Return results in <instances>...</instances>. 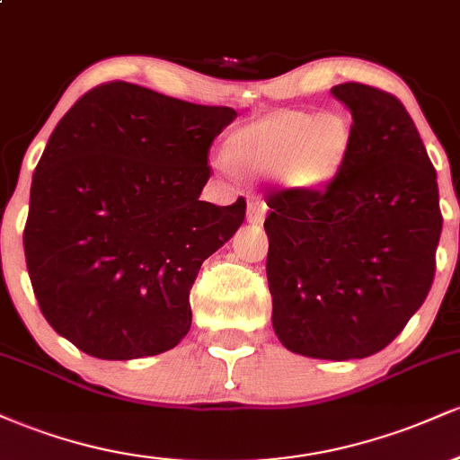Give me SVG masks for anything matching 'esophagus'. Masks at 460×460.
<instances>
[{
    "label": "esophagus",
    "mask_w": 460,
    "mask_h": 460,
    "mask_svg": "<svg viewBox=\"0 0 460 460\" xmlns=\"http://www.w3.org/2000/svg\"><path fill=\"white\" fill-rule=\"evenodd\" d=\"M263 214H266V205H263L261 200H252V203H248V209H246L248 223L251 225L263 223Z\"/></svg>",
    "instance_id": "obj_1"
}]
</instances>
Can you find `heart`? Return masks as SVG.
<instances>
[{
  "label": "heart",
  "mask_w": 460,
  "mask_h": 460,
  "mask_svg": "<svg viewBox=\"0 0 460 460\" xmlns=\"http://www.w3.org/2000/svg\"><path fill=\"white\" fill-rule=\"evenodd\" d=\"M350 149L352 128L341 114L283 110L234 131L223 162L240 175H272L288 192L311 194L340 175Z\"/></svg>",
  "instance_id": "obj_1"
}]
</instances>
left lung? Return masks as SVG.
Returning <instances> with one entry per match:
<instances>
[{
	"label": "left lung",
	"instance_id": "left-lung-1",
	"mask_svg": "<svg viewBox=\"0 0 460 460\" xmlns=\"http://www.w3.org/2000/svg\"><path fill=\"white\" fill-rule=\"evenodd\" d=\"M352 149L326 188L268 197L272 326L288 350L348 361L392 344L435 279L437 172L394 94L340 84Z\"/></svg>",
	"mask_w": 460,
	"mask_h": 460
}]
</instances>
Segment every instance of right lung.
<instances>
[{"label":"right lung","mask_w":460,"mask_h":460,"mask_svg":"<svg viewBox=\"0 0 460 460\" xmlns=\"http://www.w3.org/2000/svg\"><path fill=\"white\" fill-rule=\"evenodd\" d=\"M235 116L128 82L62 116L23 231L31 288L58 335L105 361L160 355L188 335L200 263L244 223V199H199L209 145Z\"/></svg>","instance_id":"obj_1"}]
</instances>
